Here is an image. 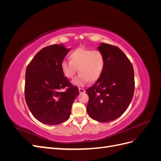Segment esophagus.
<instances>
[{
	"label": "esophagus",
	"mask_w": 161,
	"mask_h": 161,
	"mask_svg": "<svg viewBox=\"0 0 161 161\" xmlns=\"http://www.w3.org/2000/svg\"><path fill=\"white\" fill-rule=\"evenodd\" d=\"M79 92L80 93H82V92H85V89H82V88H79Z\"/></svg>",
	"instance_id": "esophagus-1"
}]
</instances>
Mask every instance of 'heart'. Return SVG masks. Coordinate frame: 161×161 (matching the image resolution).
Here are the masks:
<instances>
[{
    "mask_svg": "<svg viewBox=\"0 0 161 161\" xmlns=\"http://www.w3.org/2000/svg\"><path fill=\"white\" fill-rule=\"evenodd\" d=\"M105 66V56L100 50L79 47L69 54V61L63 60L60 68L66 79H71L78 69L79 75L72 80L78 86H85L89 81L95 82L99 79Z\"/></svg>",
    "mask_w": 161,
    "mask_h": 161,
    "instance_id": "heart-1",
    "label": "heart"
}]
</instances>
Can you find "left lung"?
Returning a JSON list of instances; mask_svg holds the SVG:
<instances>
[{
  "label": "left lung",
  "instance_id": "left-lung-1",
  "mask_svg": "<svg viewBox=\"0 0 161 161\" xmlns=\"http://www.w3.org/2000/svg\"><path fill=\"white\" fill-rule=\"evenodd\" d=\"M98 50L105 56V66L99 79L86 90V111L92 119L108 122L122 115L132 100L134 72L128 58L118 47L102 43Z\"/></svg>",
  "mask_w": 161,
  "mask_h": 161
}]
</instances>
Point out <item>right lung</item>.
Instances as JSON below:
<instances>
[{"instance_id":"right-lung-1","label":"right lung","mask_w":161,"mask_h":161,"mask_svg":"<svg viewBox=\"0 0 161 161\" xmlns=\"http://www.w3.org/2000/svg\"><path fill=\"white\" fill-rule=\"evenodd\" d=\"M62 45L43 47L27 66L25 98L34 118L47 125H58L69 118L72 105L79 91L63 75L60 65L70 51ZM66 88L64 92L60 90Z\"/></svg>"}]
</instances>
